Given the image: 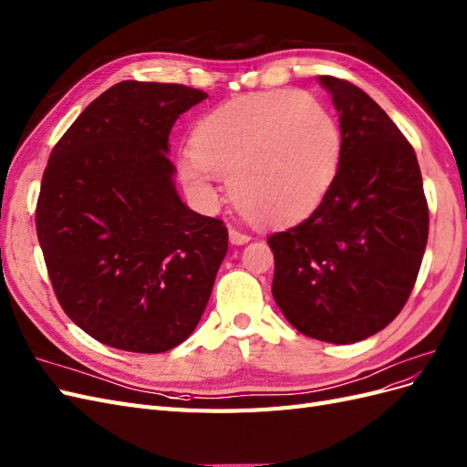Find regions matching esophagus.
<instances>
[{"mask_svg": "<svg viewBox=\"0 0 467 467\" xmlns=\"http://www.w3.org/2000/svg\"><path fill=\"white\" fill-rule=\"evenodd\" d=\"M229 241H231V244H244V243L250 241V234H246L243 231L234 229V226H231V229H229Z\"/></svg>", "mask_w": 467, "mask_h": 467, "instance_id": "esophagus-1", "label": "esophagus"}]
</instances>
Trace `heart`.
<instances>
[{
  "label": "heart",
  "instance_id": "heart-1",
  "mask_svg": "<svg viewBox=\"0 0 467 467\" xmlns=\"http://www.w3.org/2000/svg\"><path fill=\"white\" fill-rule=\"evenodd\" d=\"M180 178L202 202L231 180L236 207L262 224H289L323 203L337 180L342 135L335 115L307 93L262 91L211 109L192 129Z\"/></svg>",
  "mask_w": 467,
  "mask_h": 467
}]
</instances>
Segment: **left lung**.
I'll use <instances>...</instances> for the list:
<instances>
[{
    "instance_id": "left-lung-1",
    "label": "left lung",
    "mask_w": 467,
    "mask_h": 467,
    "mask_svg": "<svg viewBox=\"0 0 467 467\" xmlns=\"http://www.w3.org/2000/svg\"><path fill=\"white\" fill-rule=\"evenodd\" d=\"M318 82L340 115V168L309 219L268 238L272 293L301 335L352 344L405 307L429 238V205L417 154L389 115L346 79Z\"/></svg>"
}]
</instances>
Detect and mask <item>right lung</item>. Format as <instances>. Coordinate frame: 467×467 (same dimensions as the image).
I'll return each instance as SVG.
<instances>
[{
	"label": "right lung",
	"instance_id": "obj_1",
	"mask_svg": "<svg viewBox=\"0 0 467 467\" xmlns=\"http://www.w3.org/2000/svg\"><path fill=\"white\" fill-rule=\"evenodd\" d=\"M207 93L127 79L50 152L36 236L64 313L111 348L160 354L188 338L229 248L221 219L182 203L168 137Z\"/></svg>",
	"mask_w": 467,
	"mask_h": 467
}]
</instances>
